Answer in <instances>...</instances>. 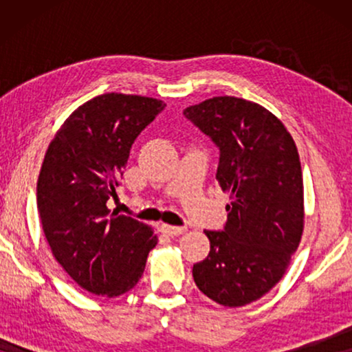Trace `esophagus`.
<instances>
[{"label": "esophagus", "mask_w": 352, "mask_h": 352, "mask_svg": "<svg viewBox=\"0 0 352 352\" xmlns=\"http://www.w3.org/2000/svg\"><path fill=\"white\" fill-rule=\"evenodd\" d=\"M162 232L170 235V237H177V235L184 234L187 228H177V226H166V224H162Z\"/></svg>", "instance_id": "34e87169"}]
</instances>
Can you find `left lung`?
I'll use <instances>...</instances> for the list:
<instances>
[{
  "label": "left lung",
  "mask_w": 352,
  "mask_h": 352,
  "mask_svg": "<svg viewBox=\"0 0 352 352\" xmlns=\"http://www.w3.org/2000/svg\"><path fill=\"white\" fill-rule=\"evenodd\" d=\"M184 115L219 147L216 179L230 199L224 229L205 230L210 253L192 276L218 305H250L280 280L301 242L305 194L296 144L276 115L234 96L206 99Z\"/></svg>",
  "instance_id": "1"
}]
</instances>
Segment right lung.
Segmentation results:
<instances>
[{
  "label": "right lung",
  "mask_w": 352,
  "mask_h": 352,
  "mask_svg": "<svg viewBox=\"0 0 352 352\" xmlns=\"http://www.w3.org/2000/svg\"><path fill=\"white\" fill-rule=\"evenodd\" d=\"M166 107L153 98L107 93L80 105L56 133L36 184L43 232L64 271L86 292L115 298L141 278L157 235L110 213L131 146Z\"/></svg>",
  "instance_id": "obj_1"
}]
</instances>
